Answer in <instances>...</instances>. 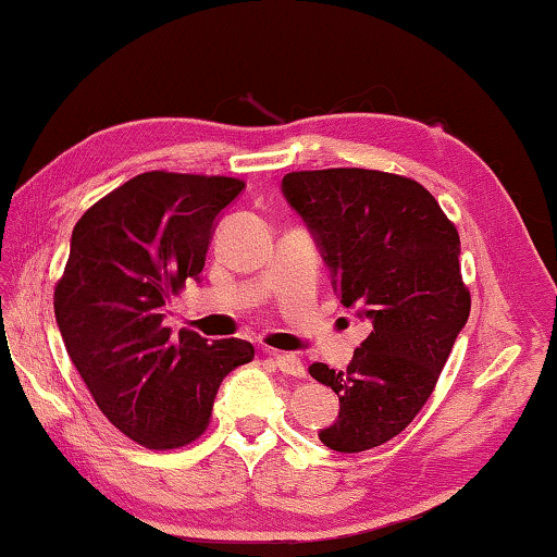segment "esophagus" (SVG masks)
Wrapping results in <instances>:
<instances>
[{
	"label": "esophagus",
	"mask_w": 557,
	"mask_h": 557,
	"mask_svg": "<svg viewBox=\"0 0 557 557\" xmlns=\"http://www.w3.org/2000/svg\"><path fill=\"white\" fill-rule=\"evenodd\" d=\"M270 356H272V361H275L277 369L285 373V375H292V379H305V375H307L305 363H301L297 356L280 354V351H272Z\"/></svg>",
	"instance_id": "obj_1"
}]
</instances>
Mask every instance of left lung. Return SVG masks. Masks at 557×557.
Segmentation results:
<instances>
[{
	"instance_id": "obj_1",
	"label": "left lung",
	"mask_w": 557,
	"mask_h": 557,
	"mask_svg": "<svg viewBox=\"0 0 557 557\" xmlns=\"http://www.w3.org/2000/svg\"><path fill=\"white\" fill-rule=\"evenodd\" d=\"M282 194L312 231L342 305L373 324L346 371L309 366L338 395L319 440L346 455L379 447L428 403L469 319L459 233L425 186L375 169L292 172Z\"/></svg>"
}]
</instances>
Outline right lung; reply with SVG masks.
Segmentation results:
<instances>
[{"instance_id": "right-lung-1", "label": "right lung", "mask_w": 557, "mask_h": 557, "mask_svg": "<svg viewBox=\"0 0 557 557\" xmlns=\"http://www.w3.org/2000/svg\"><path fill=\"white\" fill-rule=\"evenodd\" d=\"M233 176L145 172L81 215L53 292L65 351L122 435L149 449L184 447L209 428L221 381L252 361L243 338L209 344L162 324V307L199 280Z\"/></svg>"}]
</instances>
